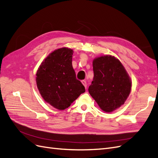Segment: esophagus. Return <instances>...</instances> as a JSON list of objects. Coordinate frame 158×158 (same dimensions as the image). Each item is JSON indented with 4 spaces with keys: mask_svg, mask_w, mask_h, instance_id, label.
<instances>
[{
    "mask_svg": "<svg viewBox=\"0 0 158 158\" xmlns=\"http://www.w3.org/2000/svg\"><path fill=\"white\" fill-rule=\"evenodd\" d=\"M81 82H82V84L84 85V87H85V88L86 89V88H87V84H86V82H85V80H82L81 81Z\"/></svg>",
    "mask_w": 158,
    "mask_h": 158,
    "instance_id": "34e87169",
    "label": "esophagus"
}]
</instances>
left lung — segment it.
<instances>
[{
    "label": "left lung",
    "instance_id": "8db88e82",
    "mask_svg": "<svg viewBox=\"0 0 158 158\" xmlns=\"http://www.w3.org/2000/svg\"><path fill=\"white\" fill-rule=\"evenodd\" d=\"M94 78L88 92L103 111L111 113L125 103L132 87L130 76L123 64L112 55L93 60Z\"/></svg>",
    "mask_w": 158,
    "mask_h": 158
}]
</instances>
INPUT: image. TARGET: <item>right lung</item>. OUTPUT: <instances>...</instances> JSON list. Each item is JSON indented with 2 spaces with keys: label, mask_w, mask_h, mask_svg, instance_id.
<instances>
[{
  "label": "right lung",
  "mask_w": 158,
  "mask_h": 158,
  "mask_svg": "<svg viewBox=\"0 0 158 158\" xmlns=\"http://www.w3.org/2000/svg\"><path fill=\"white\" fill-rule=\"evenodd\" d=\"M73 50L62 47L52 51L41 63L36 84L45 101L60 111L68 108L85 88L76 78L73 67Z\"/></svg>",
  "instance_id": "add662e5"
}]
</instances>
